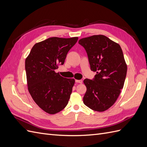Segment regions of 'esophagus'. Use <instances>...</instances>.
Returning a JSON list of instances; mask_svg holds the SVG:
<instances>
[{"instance_id":"obj_1","label":"esophagus","mask_w":147,"mask_h":147,"mask_svg":"<svg viewBox=\"0 0 147 147\" xmlns=\"http://www.w3.org/2000/svg\"><path fill=\"white\" fill-rule=\"evenodd\" d=\"M75 82H77L78 83H82L83 80H75Z\"/></svg>"}]
</instances>
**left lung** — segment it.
I'll list each match as a JSON object with an SVG mask.
<instances>
[{"mask_svg": "<svg viewBox=\"0 0 147 147\" xmlns=\"http://www.w3.org/2000/svg\"><path fill=\"white\" fill-rule=\"evenodd\" d=\"M87 53L91 70L96 72L94 79L86 78V92L83 103L89 108L104 112L116 102L123 89L127 64L118 43L103 35H94L78 41Z\"/></svg>", "mask_w": 147, "mask_h": 147, "instance_id": "left-lung-1", "label": "left lung"}]
</instances>
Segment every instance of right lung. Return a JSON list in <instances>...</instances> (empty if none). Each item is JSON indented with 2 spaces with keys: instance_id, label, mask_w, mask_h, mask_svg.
Segmentation results:
<instances>
[{
  "instance_id": "1",
  "label": "right lung",
  "mask_w": 147,
  "mask_h": 147,
  "mask_svg": "<svg viewBox=\"0 0 147 147\" xmlns=\"http://www.w3.org/2000/svg\"><path fill=\"white\" fill-rule=\"evenodd\" d=\"M78 37H51L35 43L26 58L28 88L40 108L49 114H56L67 105L74 78H65L55 72L63 65L67 54Z\"/></svg>"
}]
</instances>
